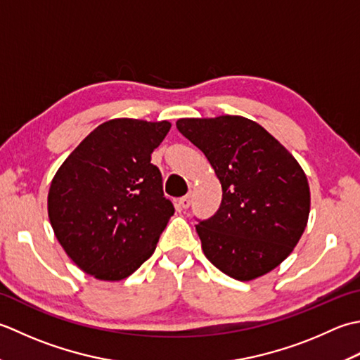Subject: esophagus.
<instances>
[{"mask_svg":"<svg viewBox=\"0 0 360 360\" xmlns=\"http://www.w3.org/2000/svg\"><path fill=\"white\" fill-rule=\"evenodd\" d=\"M179 205H180V207H181L183 210L189 208V205H191V195H185V197H181V199L179 200Z\"/></svg>","mask_w":360,"mask_h":360,"instance_id":"34e87169","label":"esophagus"}]
</instances>
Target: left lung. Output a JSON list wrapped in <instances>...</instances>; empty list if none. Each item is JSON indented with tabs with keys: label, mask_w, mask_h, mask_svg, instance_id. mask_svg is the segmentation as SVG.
I'll return each mask as SVG.
<instances>
[{
	"label": "left lung",
	"mask_w": 360,
	"mask_h": 360,
	"mask_svg": "<svg viewBox=\"0 0 360 360\" xmlns=\"http://www.w3.org/2000/svg\"><path fill=\"white\" fill-rule=\"evenodd\" d=\"M175 126L205 153L222 185L221 208L195 225L205 256L238 281L272 272L295 248L309 219L302 166L244 116L181 118Z\"/></svg>",
	"instance_id": "left-lung-1"
}]
</instances>
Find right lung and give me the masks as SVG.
Returning <instances> with one entry per match:
<instances>
[{"label":"right lung","instance_id":"1","mask_svg":"<svg viewBox=\"0 0 360 360\" xmlns=\"http://www.w3.org/2000/svg\"><path fill=\"white\" fill-rule=\"evenodd\" d=\"M169 121L116 118L84 138L58 167L48 193L57 240L76 266L101 281H121L155 252L174 205L150 153Z\"/></svg>","mask_w":360,"mask_h":360}]
</instances>
